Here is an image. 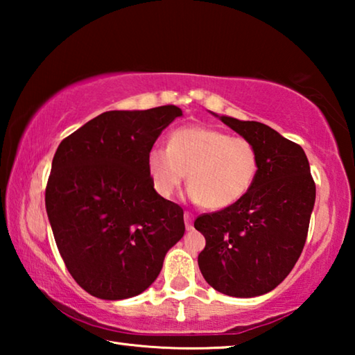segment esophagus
<instances>
[{"label": "esophagus", "mask_w": 355, "mask_h": 355, "mask_svg": "<svg viewBox=\"0 0 355 355\" xmlns=\"http://www.w3.org/2000/svg\"><path fill=\"white\" fill-rule=\"evenodd\" d=\"M192 220H194V216H192L189 211H184V225H186V230H191V228H192Z\"/></svg>", "instance_id": "34e87169"}]
</instances>
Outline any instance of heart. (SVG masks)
Wrapping results in <instances>:
<instances>
[{
  "instance_id": "b5f03b06",
  "label": "heart",
  "mask_w": 355,
  "mask_h": 355,
  "mask_svg": "<svg viewBox=\"0 0 355 355\" xmlns=\"http://www.w3.org/2000/svg\"><path fill=\"white\" fill-rule=\"evenodd\" d=\"M147 166L159 196H173L188 173L191 199L222 209L249 192L258 172V153L245 137L211 127H183L171 135L167 147L150 148Z\"/></svg>"
}]
</instances>
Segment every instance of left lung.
<instances>
[{
  "label": "left lung",
  "instance_id": "left-lung-1",
  "mask_svg": "<svg viewBox=\"0 0 355 355\" xmlns=\"http://www.w3.org/2000/svg\"><path fill=\"white\" fill-rule=\"evenodd\" d=\"M219 119L254 144L258 172L241 200L196 219L207 241L197 261L214 290L255 297L280 285L302 254L316 186L296 142L254 120Z\"/></svg>",
  "mask_w": 355,
  "mask_h": 355
}]
</instances>
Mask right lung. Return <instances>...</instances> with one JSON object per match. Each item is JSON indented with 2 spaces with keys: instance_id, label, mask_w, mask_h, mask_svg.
Returning a JSON list of instances; mask_svg holds the SVG:
<instances>
[{
  "instance_id": "obj_1",
  "label": "right lung",
  "mask_w": 355,
  "mask_h": 355,
  "mask_svg": "<svg viewBox=\"0 0 355 355\" xmlns=\"http://www.w3.org/2000/svg\"><path fill=\"white\" fill-rule=\"evenodd\" d=\"M178 106L100 114L59 144L45 189L69 272L95 297L137 296L184 235L183 208L155 191L147 156Z\"/></svg>"
}]
</instances>
